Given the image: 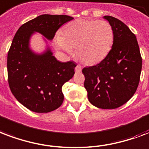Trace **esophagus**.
Segmentation results:
<instances>
[{"label": "esophagus", "mask_w": 149, "mask_h": 149, "mask_svg": "<svg viewBox=\"0 0 149 149\" xmlns=\"http://www.w3.org/2000/svg\"><path fill=\"white\" fill-rule=\"evenodd\" d=\"M81 70H82V68H81V66L80 65H77V66H76V68H75V71L77 72H81Z\"/></svg>", "instance_id": "esophagus-1"}]
</instances>
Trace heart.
<instances>
[{
  "label": "heart",
  "mask_w": 149,
  "mask_h": 149,
  "mask_svg": "<svg viewBox=\"0 0 149 149\" xmlns=\"http://www.w3.org/2000/svg\"><path fill=\"white\" fill-rule=\"evenodd\" d=\"M113 30L105 21L78 19L65 25L62 35L54 39L57 49L76 55L87 65L102 61L109 52L113 43Z\"/></svg>",
  "instance_id": "b5f03b06"
}]
</instances>
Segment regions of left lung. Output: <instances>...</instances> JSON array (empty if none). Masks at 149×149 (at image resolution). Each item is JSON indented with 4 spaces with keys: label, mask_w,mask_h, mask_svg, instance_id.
Instances as JSON below:
<instances>
[{
    "label": "left lung",
    "mask_w": 149,
    "mask_h": 149,
    "mask_svg": "<svg viewBox=\"0 0 149 149\" xmlns=\"http://www.w3.org/2000/svg\"><path fill=\"white\" fill-rule=\"evenodd\" d=\"M113 30L112 48L102 62L85 67L84 87L89 102L95 107L113 109L134 95L140 81L142 59L136 36L127 25L105 15Z\"/></svg>",
    "instance_id": "left-lung-1"
}]
</instances>
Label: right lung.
Listing matches in <instances>:
<instances>
[{
	"mask_svg": "<svg viewBox=\"0 0 149 149\" xmlns=\"http://www.w3.org/2000/svg\"><path fill=\"white\" fill-rule=\"evenodd\" d=\"M72 19L65 15H41L19 27L13 38L7 60L9 87L15 97L33 112L47 113L61 106L62 85L73 77L77 65L58 61L48 46L41 54L34 52L30 38L38 33L52 40L57 30Z\"/></svg>",
	"mask_w": 149,
	"mask_h": 149,
	"instance_id": "right-lung-1",
	"label": "right lung"
}]
</instances>
